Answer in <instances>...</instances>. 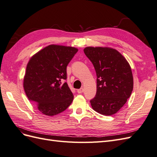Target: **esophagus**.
Here are the masks:
<instances>
[{
  "mask_svg": "<svg viewBox=\"0 0 157 157\" xmlns=\"http://www.w3.org/2000/svg\"><path fill=\"white\" fill-rule=\"evenodd\" d=\"M83 92H84L83 88H80V89L77 90V92H78V94H81V93H82Z\"/></svg>",
  "mask_w": 157,
  "mask_h": 157,
  "instance_id": "34e87169",
  "label": "esophagus"
}]
</instances>
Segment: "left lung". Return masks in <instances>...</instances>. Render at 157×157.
Instances as JSON below:
<instances>
[{"label":"left lung","mask_w":157,"mask_h":157,"mask_svg":"<svg viewBox=\"0 0 157 157\" xmlns=\"http://www.w3.org/2000/svg\"><path fill=\"white\" fill-rule=\"evenodd\" d=\"M97 75V92L90 100L92 109L101 115L117 113L130 98L134 79L129 63L119 52L109 47H86Z\"/></svg>","instance_id":"left-lung-1"}]
</instances>
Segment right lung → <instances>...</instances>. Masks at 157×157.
<instances>
[{
  "label": "right lung",
  "instance_id": "1",
  "mask_svg": "<svg viewBox=\"0 0 157 157\" xmlns=\"http://www.w3.org/2000/svg\"><path fill=\"white\" fill-rule=\"evenodd\" d=\"M78 49L51 44L30 58L23 78L28 99L40 112L54 116L64 111L73 100L67 82V66Z\"/></svg>",
  "mask_w": 157,
  "mask_h": 157
}]
</instances>
